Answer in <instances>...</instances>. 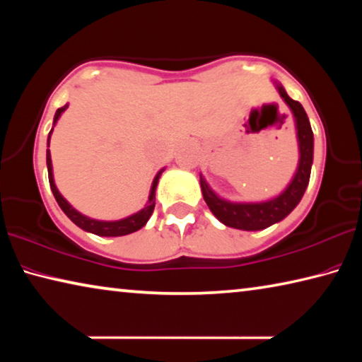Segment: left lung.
<instances>
[{
    "label": "left lung",
    "mask_w": 362,
    "mask_h": 362,
    "mask_svg": "<svg viewBox=\"0 0 362 362\" xmlns=\"http://www.w3.org/2000/svg\"><path fill=\"white\" fill-rule=\"evenodd\" d=\"M276 86V90L281 99L286 102V105L291 108L293 121H296L297 144H298V164L296 174L283 192L265 201H252V203H240V201H230L218 196L206 182L204 175L199 174V185L203 192V198L206 204L209 206L211 212L220 222L226 226L244 231H259L265 230L268 226L281 222L289 214L296 209L300 199L303 198V193L310 182L311 166H313V131H311L310 119L306 116L303 107L297 100H292L287 95L283 84L273 81Z\"/></svg>",
    "instance_id": "obj_1"
}]
</instances>
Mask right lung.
Returning a JSON list of instances; mask_svg holds the SVG:
<instances>
[{"label":"right lung","instance_id":"1","mask_svg":"<svg viewBox=\"0 0 362 362\" xmlns=\"http://www.w3.org/2000/svg\"><path fill=\"white\" fill-rule=\"evenodd\" d=\"M69 108V103L64 105L62 108H59L56 115H54V122H52V129L49 132L47 136V151H46V164H47V175H49V185H51L52 189V194L54 198H56L57 204L60 206V209L65 212V216L69 217L73 223L79 228L88 231V233H94L97 236H107V238H115V236H124V235H129V233H134L142 228V226L146 225L148 222L153 209H155V193H156V187H158V182H159V177L164 173V168L161 170H158V174L155 175V179H153L151 183V188H150V194H148V201H146V204L144 209H140L139 212L132 214L129 217H124V218H119V220H97V218H90L88 216H84L79 211H76L75 207H73L69 201H66L62 194H60L59 188L56 187V182H54V173H52V159H51V151H49V142H51V136H52V131H54V126L57 124V121L65 110Z\"/></svg>","mask_w":362,"mask_h":362}]
</instances>
